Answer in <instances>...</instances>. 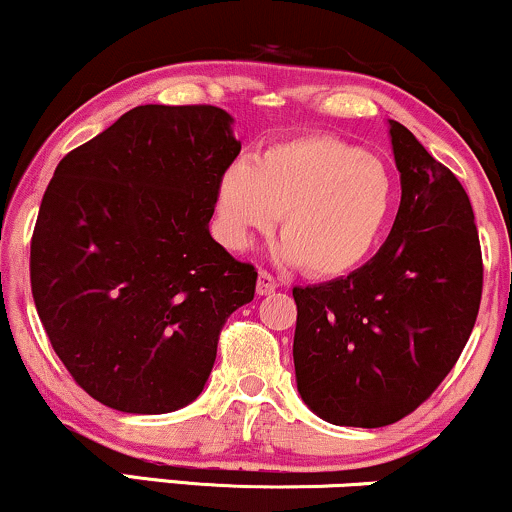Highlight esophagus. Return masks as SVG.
<instances>
[{
    "label": "esophagus",
    "mask_w": 512,
    "mask_h": 512,
    "mask_svg": "<svg viewBox=\"0 0 512 512\" xmlns=\"http://www.w3.org/2000/svg\"><path fill=\"white\" fill-rule=\"evenodd\" d=\"M276 279L272 274L267 272V269H260V274H257V293H260V296H269V293H274L276 291Z\"/></svg>",
    "instance_id": "1"
}]
</instances>
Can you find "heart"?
Here are the masks:
<instances>
[{"mask_svg": "<svg viewBox=\"0 0 512 512\" xmlns=\"http://www.w3.org/2000/svg\"><path fill=\"white\" fill-rule=\"evenodd\" d=\"M397 202L390 168L337 137L313 134L236 161L216 187L219 238L248 250L281 214V257L313 276H344L383 240Z\"/></svg>", "mask_w": 512, "mask_h": 512, "instance_id": "obj_1", "label": "heart"}]
</instances>
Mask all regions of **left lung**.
Here are the masks:
<instances>
[{
	"label": "left lung",
	"instance_id": "1",
	"mask_svg": "<svg viewBox=\"0 0 512 512\" xmlns=\"http://www.w3.org/2000/svg\"><path fill=\"white\" fill-rule=\"evenodd\" d=\"M402 202L383 248L344 279L296 286L293 366L303 402L334 426L380 428L436 392L479 315L474 211L450 168L390 120Z\"/></svg>",
	"mask_w": 512,
	"mask_h": 512
}]
</instances>
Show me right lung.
<instances>
[{
  "label": "right lung",
  "instance_id": "add662e5",
  "mask_svg": "<svg viewBox=\"0 0 512 512\" xmlns=\"http://www.w3.org/2000/svg\"><path fill=\"white\" fill-rule=\"evenodd\" d=\"M214 105H139L55 168L31 238V291L81 390L127 414H168L204 390L228 315L257 272L209 233L236 161Z\"/></svg>",
  "mask_w": 512,
  "mask_h": 512
}]
</instances>
